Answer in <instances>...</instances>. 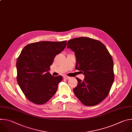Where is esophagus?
Returning a JSON list of instances; mask_svg holds the SVG:
<instances>
[{"label":"esophagus","instance_id":"obj_1","mask_svg":"<svg viewBox=\"0 0 132 132\" xmlns=\"http://www.w3.org/2000/svg\"><path fill=\"white\" fill-rule=\"evenodd\" d=\"M63 78H64L67 79V80H69V79L70 78V77L68 76H66V75H63Z\"/></svg>","mask_w":132,"mask_h":132}]
</instances>
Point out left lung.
Returning a JSON list of instances; mask_svg holds the SVG:
<instances>
[{
  "mask_svg": "<svg viewBox=\"0 0 132 132\" xmlns=\"http://www.w3.org/2000/svg\"><path fill=\"white\" fill-rule=\"evenodd\" d=\"M68 44L75 55V69L85 77L83 81L76 78L78 84L73 92L85 106H95L108 96L113 83L112 57L101 42L90 38H75Z\"/></svg>",
  "mask_w": 132,
  "mask_h": 132,
  "instance_id": "8db88e82",
  "label": "left lung"
}]
</instances>
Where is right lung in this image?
<instances>
[{
  "label": "right lung",
  "instance_id": "right-lung-1",
  "mask_svg": "<svg viewBox=\"0 0 132 132\" xmlns=\"http://www.w3.org/2000/svg\"><path fill=\"white\" fill-rule=\"evenodd\" d=\"M67 41H43L25 46L16 61L17 82L30 101L42 104L56 93L62 76L49 72L55 56L65 48Z\"/></svg>",
  "mask_w": 132,
  "mask_h": 132
}]
</instances>
